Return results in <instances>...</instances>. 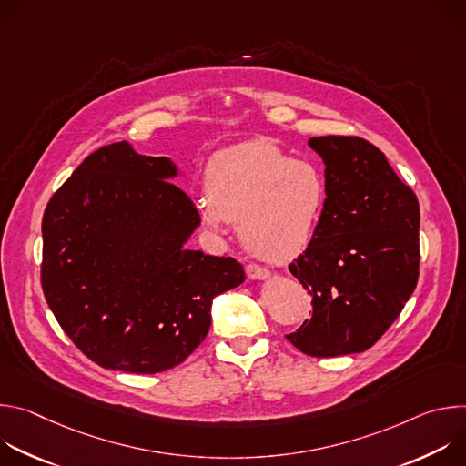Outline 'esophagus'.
<instances>
[{"label":"esophagus","instance_id":"1","mask_svg":"<svg viewBox=\"0 0 466 466\" xmlns=\"http://www.w3.org/2000/svg\"><path fill=\"white\" fill-rule=\"evenodd\" d=\"M245 271H247V277L250 280H265V279L271 277V273L268 269H263V268H259V265H254V263L247 265Z\"/></svg>","mask_w":466,"mask_h":466}]
</instances>
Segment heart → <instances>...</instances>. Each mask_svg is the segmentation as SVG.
<instances>
[{
  "instance_id": "heart-1",
  "label": "heart",
  "mask_w": 466,
  "mask_h": 466,
  "mask_svg": "<svg viewBox=\"0 0 466 466\" xmlns=\"http://www.w3.org/2000/svg\"><path fill=\"white\" fill-rule=\"evenodd\" d=\"M207 197L197 201L201 223L221 234L236 221L241 245L256 258L284 261L311 241L328 201L324 169L291 158L269 140L218 151L205 171Z\"/></svg>"
}]
</instances>
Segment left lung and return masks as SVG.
<instances>
[{"label": "left lung", "mask_w": 466, "mask_h": 466, "mask_svg": "<svg viewBox=\"0 0 466 466\" xmlns=\"http://www.w3.org/2000/svg\"><path fill=\"white\" fill-rule=\"evenodd\" d=\"M328 201L289 271L311 295V317L286 336L313 358L370 349L400 315L419 280L420 210L385 155L358 137H319Z\"/></svg>", "instance_id": "1"}]
</instances>
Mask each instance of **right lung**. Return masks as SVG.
<instances>
[{
    "label": "right lung",
    "mask_w": 466,
    "mask_h": 466,
    "mask_svg": "<svg viewBox=\"0 0 466 466\" xmlns=\"http://www.w3.org/2000/svg\"><path fill=\"white\" fill-rule=\"evenodd\" d=\"M178 175L171 158L117 142L86 157L46 207V300L105 369L177 367L207 338L214 299L245 280L234 258L186 247L201 218Z\"/></svg>",
    "instance_id": "right-lung-1"
}]
</instances>
